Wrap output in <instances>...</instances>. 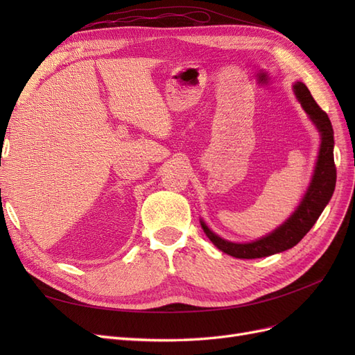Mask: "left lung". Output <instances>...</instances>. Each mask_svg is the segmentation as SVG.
Here are the masks:
<instances>
[{"label":"left lung","instance_id":"left-lung-1","mask_svg":"<svg viewBox=\"0 0 355 355\" xmlns=\"http://www.w3.org/2000/svg\"><path fill=\"white\" fill-rule=\"evenodd\" d=\"M293 92L300 106H302V110L317 127L321 139L313 178H311L309 187L296 210L290 214V218L286 219L284 223H282L272 232L250 243H234L225 240L219 237L218 234H214L207 227L206 222L200 219L201 228L209 237V240L223 253L239 257V259H256V257L271 256L292 249L314 227L320 214L323 213L324 207L329 204L333 191H335L336 167L335 159H333L335 141H333L331 123L327 114L320 108L313 96H311L304 83H295Z\"/></svg>","mask_w":355,"mask_h":355}]
</instances>
